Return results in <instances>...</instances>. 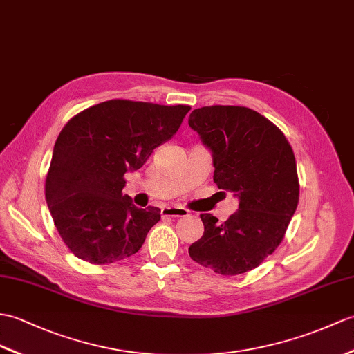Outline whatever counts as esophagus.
<instances>
[{"instance_id": "1", "label": "esophagus", "mask_w": 354, "mask_h": 354, "mask_svg": "<svg viewBox=\"0 0 354 354\" xmlns=\"http://www.w3.org/2000/svg\"><path fill=\"white\" fill-rule=\"evenodd\" d=\"M188 211L183 207H164L161 208V217H185Z\"/></svg>"}]
</instances>
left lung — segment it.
Returning <instances> with one entry per match:
<instances>
[{"label":"left lung","mask_w":354,"mask_h":354,"mask_svg":"<svg viewBox=\"0 0 354 354\" xmlns=\"http://www.w3.org/2000/svg\"><path fill=\"white\" fill-rule=\"evenodd\" d=\"M188 125L212 152L217 187L240 199L223 223L201 214L205 231L188 253L214 273H245L277 249L297 208L292 147L273 122L248 106H202L192 111Z\"/></svg>","instance_id":"8db88e82"}]
</instances>
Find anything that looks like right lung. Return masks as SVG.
<instances>
[{
	"label": "right lung",
	"mask_w": 354,
	"mask_h": 354,
	"mask_svg": "<svg viewBox=\"0 0 354 354\" xmlns=\"http://www.w3.org/2000/svg\"><path fill=\"white\" fill-rule=\"evenodd\" d=\"M188 105L111 100L78 113L57 137L45 197L62 240L90 264H113L142 248L160 208H137L125 187L157 146L176 134Z\"/></svg>",
	"instance_id": "right-lung-1"
}]
</instances>
